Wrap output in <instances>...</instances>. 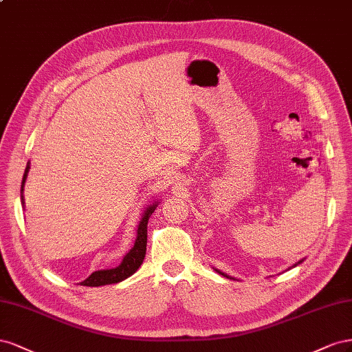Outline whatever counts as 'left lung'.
<instances>
[{"label": "left lung", "mask_w": 352, "mask_h": 352, "mask_svg": "<svg viewBox=\"0 0 352 352\" xmlns=\"http://www.w3.org/2000/svg\"><path fill=\"white\" fill-rule=\"evenodd\" d=\"M300 263H302V261H299V263H298V264H300ZM217 271H218V273H219V274H223L224 277H228L227 274H224V273H221V271H219V270H217Z\"/></svg>", "instance_id": "obj_1"}]
</instances>
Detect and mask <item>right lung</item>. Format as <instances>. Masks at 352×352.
<instances>
[{
	"instance_id": "1",
	"label": "right lung",
	"mask_w": 352,
	"mask_h": 352,
	"mask_svg": "<svg viewBox=\"0 0 352 352\" xmlns=\"http://www.w3.org/2000/svg\"><path fill=\"white\" fill-rule=\"evenodd\" d=\"M29 162L26 165L25 169V174H23V179H22V190L20 192H23V187H25V182H26V177L29 173ZM22 197V204L23 202V196ZM159 202H155L153 205H150L143 214V218L140 219V224L137 228V239H135V243L131 248V250L124 256L122 263H120L118 267L115 268H106V270H98L94 271V273L87 277L84 282H81V286H104V285H112V283H119L122 282V280L128 278L129 276H133L135 271L138 270V267L143 264V259L146 256V245H147V223H148V218L152 217V214L155 212V209L157 208Z\"/></svg>"
}]
</instances>
